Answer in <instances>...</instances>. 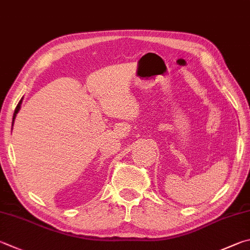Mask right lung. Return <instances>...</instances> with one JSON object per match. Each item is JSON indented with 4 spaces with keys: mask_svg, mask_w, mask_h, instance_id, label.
Listing matches in <instances>:
<instances>
[{
    "mask_svg": "<svg viewBox=\"0 0 250 250\" xmlns=\"http://www.w3.org/2000/svg\"><path fill=\"white\" fill-rule=\"evenodd\" d=\"M21 101H22V98L21 99L20 101V103H18V105L16 106V108H15V111H14V115H13V122H12V126H13V124H14V119H15V117H16V115H17V112H18V110L21 109Z\"/></svg>",
    "mask_w": 250,
    "mask_h": 250,
    "instance_id": "1",
    "label": "right lung"
}]
</instances>
